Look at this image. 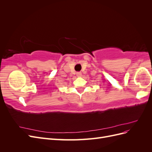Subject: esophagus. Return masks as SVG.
Returning a JSON list of instances; mask_svg holds the SVG:
<instances>
[{
  "instance_id": "34e87169",
  "label": "esophagus",
  "mask_w": 152,
  "mask_h": 152,
  "mask_svg": "<svg viewBox=\"0 0 152 152\" xmlns=\"http://www.w3.org/2000/svg\"><path fill=\"white\" fill-rule=\"evenodd\" d=\"M76 75L77 77H80L82 75V73L81 72H77Z\"/></svg>"
}]
</instances>
